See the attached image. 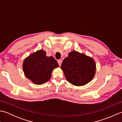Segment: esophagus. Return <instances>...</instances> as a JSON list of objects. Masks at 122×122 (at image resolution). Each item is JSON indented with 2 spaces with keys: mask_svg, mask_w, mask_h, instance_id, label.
<instances>
[{
  "mask_svg": "<svg viewBox=\"0 0 122 122\" xmlns=\"http://www.w3.org/2000/svg\"><path fill=\"white\" fill-rule=\"evenodd\" d=\"M58 62L59 63V66H61V64H62V61L61 60H58Z\"/></svg>",
  "mask_w": 122,
  "mask_h": 122,
  "instance_id": "esophagus-1",
  "label": "esophagus"
}]
</instances>
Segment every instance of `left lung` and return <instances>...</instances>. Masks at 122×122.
<instances>
[{
  "label": "left lung",
  "instance_id": "1",
  "mask_svg": "<svg viewBox=\"0 0 122 122\" xmlns=\"http://www.w3.org/2000/svg\"><path fill=\"white\" fill-rule=\"evenodd\" d=\"M61 69L67 81L75 86H83L91 81L95 74L96 63L92 57L72 51L63 60Z\"/></svg>",
  "mask_w": 122,
  "mask_h": 122
}]
</instances>
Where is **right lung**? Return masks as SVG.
Here are the masks:
<instances>
[{
	"instance_id": "1",
	"label": "right lung",
	"mask_w": 122,
	"mask_h": 122,
	"mask_svg": "<svg viewBox=\"0 0 122 122\" xmlns=\"http://www.w3.org/2000/svg\"><path fill=\"white\" fill-rule=\"evenodd\" d=\"M59 64L53 56H47L43 49L38 50L25 58L22 69L27 79L33 83L40 85L50 79L53 69Z\"/></svg>"
}]
</instances>
